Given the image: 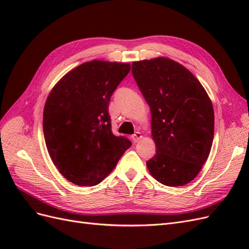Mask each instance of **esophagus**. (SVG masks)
<instances>
[{
    "label": "esophagus",
    "instance_id": "1",
    "mask_svg": "<svg viewBox=\"0 0 249 249\" xmlns=\"http://www.w3.org/2000/svg\"><path fill=\"white\" fill-rule=\"evenodd\" d=\"M132 138H133V141H134L135 143H137V142H139V141L143 138V135H142L140 132H136V133H135V134L133 135Z\"/></svg>",
    "mask_w": 249,
    "mask_h": 249
}]
</instances>
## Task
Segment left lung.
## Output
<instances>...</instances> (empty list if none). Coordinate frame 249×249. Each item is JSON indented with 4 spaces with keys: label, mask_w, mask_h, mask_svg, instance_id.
<instances>
[{
    "label": "left lung",
    "mask_w": 249,
    "mask_h": 249,
    "mask_svg": "<svg viewBox=\"0 0 249 249\" xmlns=\"http://www.w3.org/2000/svg\"><path fill=\"white\" fill-rule=\"evenodd\" d=\"M133 76L150 107L157 152L150 175L169 187L190 183L208 160L214 137V109L200 82L166 57L135 61Z\"/></svg>",
    "instance_id": "1"
}]
</instances>
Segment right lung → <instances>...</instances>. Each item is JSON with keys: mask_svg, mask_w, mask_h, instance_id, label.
<instances>
[{"mask_svg": "<svg viewBox=\"0 0 249 249\" xmlns=\"http://www.w3.org/2000/svg\"><path fill=\"white\" fill-rule=\"evenodd\" d=\"M130 63L92 60L53 87L43 109V134L59 172L78 186L100 184L114 169L131 141L111 131V95Z\"/></svg>", "mask_w": 249, "mask_h": 249, "instance_id": "1", "label": "right lung"}]
</instances>
